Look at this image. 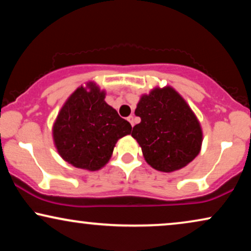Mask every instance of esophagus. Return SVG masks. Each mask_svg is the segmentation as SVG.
Returning <instances> with one entry per match:
<instances>
[{
  "mask_svg": "<svg viewBox=\"0 0 251 251\" xmlns=\"http://www.w3.org/2000/svg\"><path fill=\"white\" fill-rule=\"evenodd\" d=\"M127 120H128L129 123H131V125H132V126H134V117H133V116H129L128 118H127Z\"/></svg>",
  "mask_w": 251,
  "mask_h": 251,
  "instance_id": "obj_1",
  "label": "esophagus"
}]
</instances>
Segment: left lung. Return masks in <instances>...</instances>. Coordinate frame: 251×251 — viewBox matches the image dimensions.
<instances>
[{"label":"left lung","instance_id":"obj_1","mask_svg":"<svg viewBox=\"0 0 251 251\" xmlns=\"http://www.w3.org/2000/svg\"><path fill=\"white\" fill-rule=\"evenodd\" d=\"M135 115L141 123L133 127L132 136L151 168L173 172L199 155L201 126L185 100L171 87L155 88L143 95Z\"/></svg>","mask_w":251,"mask_h":251}]
</instances>
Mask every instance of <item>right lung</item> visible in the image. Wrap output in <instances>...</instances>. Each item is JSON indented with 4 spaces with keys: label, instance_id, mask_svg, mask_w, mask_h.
<instances>
[{
    "label": "right lung",
    "instance_id": "right-lung-1",
    "mask_svg": "<svg viewBox=\"0 0 251 251\" xmlns=\"http://www.w3.org/2000/svg\"><path fill=\"white\" fill-rule=\"evenodd\" d=\"M79 87L70 96L53 124L52 135L61 157L79 169L96 171L109 162L117 141L132 131L104 101L105 93L94 83Z\"/></svg>",
    "mask_w": 251,
    "mask_h": 251
}]
</instances>
